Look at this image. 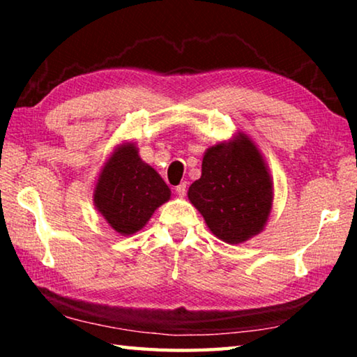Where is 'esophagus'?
<instances>
[{
  "instance_id": "esophagus-1",
  "label": "esophagus",
  "mask_w": 357,
  "mask_h": 357,
  "mask_svg": "<svg viewBox=\"0 0 357 357\" xmlns=\"http://www.w3.org/2000/svg\"><path fill=\"white\" fill-rule=\"evenodd\" d=\"M185 193H187V185H185V183H181V184L176 187V195H178L179 198H183V197H185Z\"/></svg>"
}]
</instances>
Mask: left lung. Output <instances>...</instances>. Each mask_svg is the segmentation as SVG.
I'll return each instance as SVG.
<instances>
[{"instance_id":"1","label":"left lung","mask_w":357,"mask_h":357,"mask_svg":"<svg viewBox=\"0 0 357 357\" xmlns=\"http://www.w3.org/2000/svg\"><path fill=\"white\" fill-rule=\"evenodd\" d=\"M187 197L215 238L243 244L269 220L274 181L258 144L236 132L204 151L202 176L193 181Z\"/></svg>"}]
</instances>
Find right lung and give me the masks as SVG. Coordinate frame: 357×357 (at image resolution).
Listing matches in <instances>:
<instances>
[{
	"label": "right lung",
	"mask_w": 357,
	"mask_h": 357,
	"mask_svg": "<svg viewBox=\"0 0 357 357\" xmlns=\"http://www.w3.org/2000/svg\"><path fill=\"white\" fill-rule=\"evenodd\" d=\"M170 197V187L142 159L135 142H123L113 148L93 189L96 209L119 236L140 231Z\"/></svg>",
	"instance_id": "1"
}]
</instances>
